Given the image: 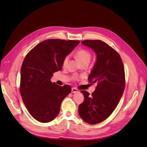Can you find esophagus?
<instances>
[{
  "instance_id": "esophagus-1",
  "label": "esophagus",
  "mask_w": 147,
  "mask_h": 147,
  "mask_svg": "<svg viewBox=\"0 0 147 147\" xmlns=\"http://www.w3.org/2000/svg\"><path fill=\"white\" fill-rule=\"evenodd\" d=\"M78 92V89L76 88H72V90H71V92L72 93H76Z\"/></svg>"
}]
</instances>
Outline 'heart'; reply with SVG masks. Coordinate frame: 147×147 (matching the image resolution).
<instances>
[{
  "mask_svg": "<svg viewBox=\"0 0 147 147\" xmlns=\"http://www.w3.org/2000/svg\"><path fill=\"white\" fill-rule=\"evenodd\" d=\"M76 57L79 61L82 64L87 63L88 64L92 58V54L90 51L86 49H80L78 50L76 53ZM69 55H66L63 60V66L65 67L68 62L69 60ZM78 76H75L74 79H77Z\"/></svg>",
  "mask_w": 147,
  "mask_h": 147,
  "instance_id": "heart-1",
  "label": "heart"
}]
</instances>
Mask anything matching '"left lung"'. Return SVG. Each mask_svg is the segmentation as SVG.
<instances>
[{
  "label": "left lung",
  "mask_w": 147,
  "mask_h": 147,
  "mask_svg": "<svg viewBox=\"0 0 147 147\" xmlns=\"http://www.w3.org/2000/svg\"><path fill=\"white\" fill-rule=\"evenodd\" d=\"M82 43L97 55L88 80L97 85L92 95L82 90L84 100L79 106V114L85 122L94 125L106 119L118 104L126 85L125 68L118 53L105 42L86 40Z\"/></svg>",
  "instance_id": "1"
}]
</instances>
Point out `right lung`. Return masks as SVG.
<instances>
[{"label": "right lung", "mask_w": 147, "mask_h": 147, "mask_svg": "<svg viewBox=\"0 0 147 147\" xmlns=\"http://www.w3.org/2000/svg\"><path fill=\"white\" fill-rule=\"evenodd\" d=\"M79 42L46 40L25 56L21 67L20 92L29 113L37 121L47 123L55 119L63 99L71 92L69 85L52 83L51 78L54 72L62 70L64 58Z\"/></svg>", "instance_id": "obj_1"}]
</instances>
